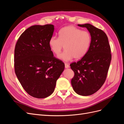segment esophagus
Listing matches in <instances>:
<instances>
[{"label":"esophagus","instance_id":"34e87169","mask_svg":"<svg viewBox=\"0 0 124 124\" xmlns=\"http://www.w3.org/2000/svg\"><path fill=\"white\" fill-rule=\"evenodd\" d=\"M65 68H69V65H68V64H67V63H65Z\"/></svg>","mask_w":124,"mask_h":124}]
</instances>
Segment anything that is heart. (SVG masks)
I'll return each instance as SVG.
<instances>
[{"mask_svg": "<svg viewBox=\"0 0 124 124\" xmlns=\"http://www.w3.org/2000/svg\"><path fill=\"white\" fill-rule=\"evenodd\" d=\"M59 38L52 37L48 44L51 50L56 55L61 54L64 47L65 51L59 56L65 61H69L73 57L80 59L87 53L91 43V35L86 31H82L74 26H68L62 28Z\"/></svg>", "mask_w": 124, "mask_h": 124, "instance_id": "heart-1", "label": "heart"}]
</instances>
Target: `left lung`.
Returning <instances> with one entry per match:
<instances>
[{"mask_svg":"<svg viewBox=\"0 0 124 124\" xmlns=\"http://www.w3.org/2000/svg\"><path fill=\"white\" fill-rule=\"evenodd\" d=\"M78 26L87 29L92 40L89 49L84 57L70 65L74 73L71 85L78 94L86 96L95 93L104 84L112 56L106 33L89 24Z\"/></svg>","mask_w":124,"mask_h":124,"instance_id":"1","label":"left lung"}]
</instances>
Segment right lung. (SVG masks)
<instances>
[{"label": "right lung", "instance_id": "add662e5", "mask_svg": "<svg viewBox=\"0 0 124 124\" xmlns=\"http://www.w3.org/2000/svg\"><path fill=\"white\" fill-rule=\"evenodd\" d=\"M54 31L52 24L32 26L22 33L15 47L16 76L25 91L35 98L50 96L65 68L48 44Z\"/></svg>", "mask_w": 124, "mask_h": 124}]
</instances>
